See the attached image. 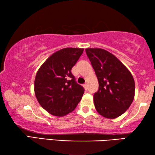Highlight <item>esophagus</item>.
Here are the masks:
<instances>
[{"label": "esophagus", "instance_id": "1", "mask_svg": "<svg viewBox=\"0 0 155 155\" xmlns=\"http://www.w3.org/2000/svg\"><path fill=\"white\" fill-rule=\"evenodd\" d=\"M83 87H85V88L86 89V90H87V83H85V84H84V85H83Z\"/></svg>", "mask_w": 155, "mask_h": 155}]
</instances>
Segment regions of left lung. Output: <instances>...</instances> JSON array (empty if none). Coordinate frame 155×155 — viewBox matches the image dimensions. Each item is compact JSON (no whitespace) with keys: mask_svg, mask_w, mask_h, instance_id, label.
Returning a JSON list of instances; mask_svg holds the SVG:
<instances>
[{"mask_svg":"<svg viewBox=\"0 0 155 155\" xmlns=\"http://www.w3.org/2000/svg\"><path fill=\"white\" fill-rule=\"evenodd\" d=\"M98 78L99 87L94 95L96 111L109 119L119 117L129 108L135 96V81L128 68L111 52L102 48H86Z\"/></svg>","mask_w":155,"mask_h":155,"instance_id":"obj_1","label":"left lung"}]
</instances>
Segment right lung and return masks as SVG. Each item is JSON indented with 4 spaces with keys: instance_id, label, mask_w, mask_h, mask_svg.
Returning a JSON list of instances; mask_svg holds the SVG:
<instances>
[{
    "instance_id": "add662e5",
    "label": "right lung",
    "mask_w": 155,
    "mask_h": 155,
    "mask_svg": "<svg viewBox=\"0 0 155 155\" xmlns=\"http://www.w3.org/2000/svg\"><path fill=\"white\" fill-rule=\"evenodd\" d=\"M83 48H66L50 56L37 72L34 90L43 108L54 116L74 111L82 98L84 89L71 72Z\"/></svg>"
}]
</instances>
